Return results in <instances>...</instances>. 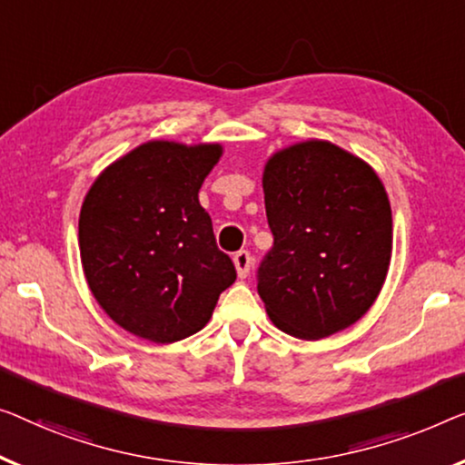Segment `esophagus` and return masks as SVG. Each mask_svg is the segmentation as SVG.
<instances>
[{
	"instance_id": "obj_1",
	"label": "esophagus",
	"mask_w": 465,
	"mask_h": 465,
	"mask_svg": "<svg viewBox=\"0 0 465 465\" xmlns=\"http://www.w3.org/2000/svg\"><path fill=\"white\" fill-rule=\"evenodd\" d=\"M233 265L238 269L240 277H246L251 273V265H252V256L248 251H238L233 254Z\"/></svg>"
}]
</instances>
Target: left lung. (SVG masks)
<instances>
[{
  "label": "left lung",
  "mask_w": 465,
  "mask_h": 465,
  "mask_svg": "<svg viewBox=\"0 0 465 465\" xmlns=\"http://www.w3.org/2000/svg\"><path fill=\"white\" fill-rule=\"evenodd\" d=\"M273 246L256 290L277 328L320 341L367 313L386 280L392 214L370 164L330 142L277 152L262 173Z\"/></svg>",
  "instance_id": "8db88e82"
}]
</instances>
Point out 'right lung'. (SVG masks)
Masks as SVG:
<instances>
[{
	"mask_svg": "<svg viewBox=\"0 0 465 465\" xmlns=\"http://www.w3.org/2000/svg\"><path fill=\"white\" fill-rule=\"evenodd\" d=\"M219 143L148 142L108 166L81 206L89 290L131 334L169 344L203 330L235 282L198 190Z\"/></svg>",
	"mask_w": 465,
	"mask_h": 465,
	"instance_id": "right-lung-1",
	"label": "right lung"
}]
</instances>
